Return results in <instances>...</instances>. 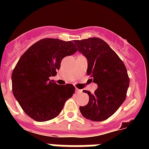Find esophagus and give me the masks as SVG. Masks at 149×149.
<instances>
[{"label":"esophagus","mask_w":149,"mask_h":149,"mask_svg":"<svg viewBox=\"0 0 149 149\" xmlns=\"http://www.w3.org/2000/svg\"><path fill=\"white\" fill-rule=\"evenodd\" d=\"M76 92L77 93V94H81V93H82V90L81 89H79V88H76Z\"/></svg>","instance_id":"obj_1"}]
</instances>
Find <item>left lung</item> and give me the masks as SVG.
<instances>
[{
  "label": "left lung",
  "mask_w": 149,
  "mask_h": 149,
  "mask_svg": "<svg viewBox=\"0 0 149 149\" xmlns=\"http://www.w3.org/2000/svg\"><path fill=\"white\" fill-rule=\"evenodd\" d=\"M77 50L86 58V73L98 85L94 94L84 90L89 97L88 104L79 109L86 119L103 121L112 116L126 98L130 79L125 65L107 42L97 37L75 40Z\"/></svg>",
  "instance_id": "left-lung-1"
}]
</instances>
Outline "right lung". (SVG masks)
Segmentation results:
<instances>
[{"label": "right lung", "instance_id": "add662e5", "mask_svg": "<svg viewBox=\"0 0 149 149\" xmlns=\"http://www.w3.org/2000/svg\"><path fill=\"white\" fill-rule=\"evenodd\" d=\"M77 51L74 43L46 38L32 45L22 55L11 76L14 97L25 113L37 122L58 116L75 92L72 84L59 86L55 76L62 60Z\"/></svg>", "mask_w": 149, "mask_h": 149}]
</instances>
